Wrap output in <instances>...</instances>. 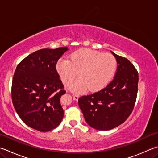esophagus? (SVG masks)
Masks as SVG:
<instances>
[{
	"mask_svg": "<svg viewBox=\"0 0 158 158\" xmlns=\"http://www.w3.org/2000/svg\"><path fill=\"white\" fill-rule=\"evenodd\" d=\"M73 99H74V100H78L79 97V94H77L73 93Z\"/></svg>",
	"mask_w": 158,
	"mask_h": 158,
	"instance_id": "obj_1",
	"label": "esophagus"
}]
</instances>
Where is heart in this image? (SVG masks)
I'll use <instances>...</instances> for the list:
<instances>
[{
	"label": "heart",
	"instance_id": "b5f03b06",
	"mask_svg": "<svg viewBox=\"0 0 158 158\" xmlns=\"http://www.w3.org/2000/svg\"><path fill=\"white\" fill-rule=\"evenodd\" d=\"M117 67L114 57L109 53L91 49H82L70 56V61L61 59L56 70L63 83L70 84L79 75L81 77L70 85V89L80 93L88 87L90 91L104 88L114 76Z\"/></svg>",
	"mask_w": 158,
	"mask_h": 158
}]
</instances>
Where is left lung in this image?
Wrapping results in <instances>:
<instances>
[{
    "label": "left lung",
    "mask_w": 158,
    "mask_h": 158,
    "mask_svg": "<svg viewBox=\"0 0 158 158\" xmlns=\"http://www.w3.org/2000/svg\"><path fill=\"white\" fill-rule=\"evenodd\" d=\"M111 52L117 63L114 79L101 90L78 100L85 122L99 131L110 130L128 119L138 90V73L134 65L127 58Z\"/></svg>",
    "instance_id": "obj_1"
}]
</instances>
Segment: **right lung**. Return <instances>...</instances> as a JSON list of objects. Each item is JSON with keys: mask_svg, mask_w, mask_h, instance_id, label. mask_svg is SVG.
<instances>
[{"mask_svg": "<svg viewBox=\"0 0 158 158\" xmlns=\"http://www.w3.org/2000/svg\"><path fill=\"white\" fill-rule=\"evenodd\" d=\"M68 50L62 47L37 50L17 65L11 84V99L20 118L31 128L50 131L62 121L64 112L60 98L65 90L56 65Z\"/></svg>", "mask_w": 158, "mask_h": 158, "instance_id": "right-lung-1", "label": "right lung"}]
</instances>
